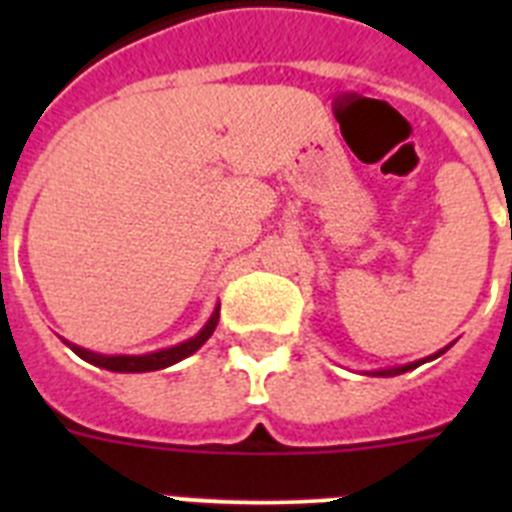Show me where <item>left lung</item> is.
<instances>
[{"label": "left lung", "instance_id": "8db88e82", "mask_svg": "<svg viewBox=\"0 0 512 512\" xmlns=\"http://www.w3.org/2000/svg\"><path fill=\"white\" fill-rule=\"evenodd\" d=\"M438 356V354H436ZM420 361H415V364H408V366H400V369H387V372H377V377H392V374H402V372H410V369H415Z\"/></svg>", "mask_w": 512, "mask_h": 512}]
</instances>
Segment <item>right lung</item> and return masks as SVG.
<instances>
[{
  "label": "right lung",
  "instance_id": "obj_1",
  "mask_svg": "<svg viewBox=\"0 0 512 512\" xmlns=\"http://www.w3.org/2000/svg\"><path fill=\"white\" fill-rule=\"evenodd\" d=\"M217 318H220V310H215V315L210 318V323L197 333L189 341L179 343L174 348H164V351H156V354H143V356H102V354H92L87 348H79L74 343H69L74 348V354L81 356L84 361L94 366H102V369H110V372H158V369H166V366L176 364V361L187 359L192 356L207 338L212 336V330H215Z\"/></svg>",
  "mask_w": 512,
  "mask_h": 512
}]
</instances>
